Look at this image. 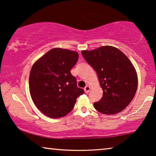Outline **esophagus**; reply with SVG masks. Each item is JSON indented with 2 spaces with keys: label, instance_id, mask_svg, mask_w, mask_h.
Listing matches in <instances>:
<instances>
[{
  "label": "esophagus",
  "instance_id": "esophagus-1",
  "mask_svg": "<svg viewBox=\"0 0 156 156\" xmlns=\"http://www.w3.org/2000/svg\"><path fill=\"white\" fill-rule=\"evenodd\" d=\"M89 91H90V87H89V86H87V87H86L84 88V91H85V93H89Z\"/></svg>",
  "mask_w": 156,
  "mask_h": 156
}]
</instances>
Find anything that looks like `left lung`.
Listing matches in <instances>:
<instances>
[{
    "mask_svg": "<svg viewBox=\"0 0 156 156\" xmlns=\"http://www.w3.org/2000/svg\"><path fill=\"white\" fill-rule=\"evenodd\" d=\"M83 58L98 74L103 96L94 103L103 114L113 115L125 109L137 89V74L132 63L119 49L102 46L92 51H82Z\"/></svg>",
    "mask_w": 156,
    "mask_h": 156,
    "instance_id": "left-lung-1",
    "label": "left lung"
}]
</instances>
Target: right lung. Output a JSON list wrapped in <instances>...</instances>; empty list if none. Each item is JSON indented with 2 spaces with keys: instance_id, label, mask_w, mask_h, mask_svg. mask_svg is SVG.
Masks as SVG:
<instances>
[{
  "instance_id": "1",
  "label": "right lung",
  "mask_w": 156,
  "mask_h": 156,
  "mask_svg": "<svg viewBox=\"0 0 156 156\" xmlns=\"http://www.w3.org/2000/svg\"><path fill=\"white\" fill-rule=\"evenodd\" d=\"M75 51L53 48L33 65L29 74L31 97L38 109L52 118L68 114L84 91L70 70L78 61Z\"/></svg>"
}]
</instances>
